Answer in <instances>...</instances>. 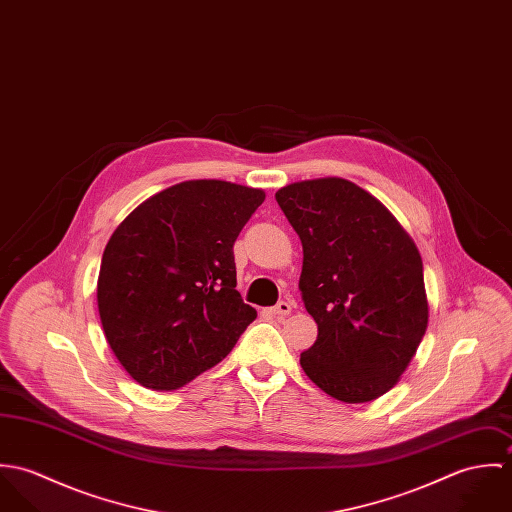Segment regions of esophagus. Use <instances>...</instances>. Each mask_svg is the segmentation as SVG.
I'll use <instances>...</instances> for the list:
<instances>
[{
  "label": "esophagus",
  "instance_id": "34e87169",
  "mask_svg": "<svg viewBox=\"0 0 512 512\" xmlns=\"http://www.w3.org/2000/svg\"><path fill=\"white\" fill-rule=\"evenodd\" d=\"M292 309V301H290V299H282V301H278L274 307H270V313H272L274 317H286V315L292 313Z\"/></svg>",
  "mask_w": 512,
  "mask_h": 512
}]
</instances>
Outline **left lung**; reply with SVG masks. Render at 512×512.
I'll use <instances>...</instances> for the list:
<instances>
[{
	"instance_id": "left-lung-1",
	"label": "left lung",
	"mask_w": 512,
	"mask_h": 512,
	"mask_svg": "<svg viewBox=\"0 0 512 512\" xmlns=\"http://www.w3.org/2000/svg\"><path fill=\"white\" fill-rule=\"evenodd\" d=\"M276 201L303 246L299 292L319 331L301 353L303 372L347 404L386 394L428 327L414 240L378 199L347 179L292 183Z\"/></svg>"
}]
</instances>
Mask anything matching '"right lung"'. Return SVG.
Segmentation results:
<instances>
[{"instance_id":"add662e5","label":"right lung","mask_w":512,"mask_h":512,"mask_svg":"<svg viewBox=\"0 0 512 512\" xmlns=\"http://www.w3.org/2000/svg\"><path fill=\"white\" fill-rule=\"evenodd\" d=\"M262 189L199 179L134 209L110 236L98 276L106 341L128 374L175 390L220 363L256 309L236 292L232 246Z\"/></svg>"}]
</instances>
